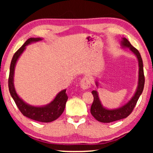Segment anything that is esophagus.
<instances>
[{
	"label": "esophagus",
	"mask_w": 153,
	"mask_h": 153,
	"mask_svg": "<svg viewBox=\"0 0 153 153\" xmlns=\"http://www.w3.org/2000/svg\"><path fill=\"white\" fill-rule=\"evenodd\" d=\"M80 85L81 88L85 91V90L88 89L90 86H91V82H90L89 79L87 77H84V78H83L81 80Z\"/></svg>",
	"instance_id": "34e87169"
}]
</instances>
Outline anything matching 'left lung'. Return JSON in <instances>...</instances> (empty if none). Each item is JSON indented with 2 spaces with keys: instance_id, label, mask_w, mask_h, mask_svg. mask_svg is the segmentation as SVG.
Here are the masks:
<instances>
[{
  "instance_id": "left-lung-1",
  "label": "left lung",
  "mask_w": 153,
  "mask_h": 153,
  "mask_svg": "<svg viewBox=\"0 0 153 153\" xmlns=\"http://www.w3.org/2000/svg\"><path fill=\"white\" fill-rule=\"evenodd\" d=\"M121 47L123 49L128 48L129 50L134 54L138 60L139 63V77H138V85L134 94L132 97L126 104L120 106V107L114 108V109H108V108L104 107L100 101L99 95L97 91H93V94L94 100L91 108V113L94 118L96 120L101 123H111L114 121L119 120L121 119L127 118L132 111L134 108L137 104V102L141 96L142 92L143 91L144 83H145V77H144L143 73V60H142L141 56L140 53L137 49H135L130 42L125 38L123 37L122 40L120 41ZM96 86L98 88L99 83L97 81H95Z\"/></svg>"
}]
</instances>
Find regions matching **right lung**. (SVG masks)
Returning <instances> with one entry per match:
<instances>
[{
    "mask_svg": "<svg viewBox=\"0 0 153 153\" xmlns=\"http://www.w3.org/2000/svg\"><path fill=\"white\" fill-rule=\"evenodd\" d=\"M42 40L41 37H30L25 42L22 47L14 54L10 68V75L8 79V86L12 97L24 116L42 123H50L56 120L63 113L67 100L68 99L66 89L59 92L55 98L50 103L43 106L30 105L21 98L16 92L14 84V70L17 60L26 49V46L30 44Z\"/></svg>",
    "mask_w": 153,
    "mask_h": 153,
    "instance_id": "1",
    "label": "right lung"
}]
</instances>
